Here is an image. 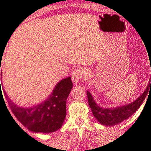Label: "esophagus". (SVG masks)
Instances as JSON below:
<instances>
[{"mask_svg": "<svg viewBox=\"0 0 151 151\" xmlns=\"http://www.w3.org/2000/svg\"><path fill=\"white\" fill-rule=\"evenodd\" d=\"M83 76V71L81 68H77L71 74V80L74 84H76L80 82V79Z\"/></svg>", "mask_w": 151, "mask_h": 151, "instance_id": "1", "label": "esophagus"}]
</instances>
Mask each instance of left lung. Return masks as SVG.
Segmentation results:
<instances>
[{
  "instance_id": "left-lung-1",
  "label": "left lung",
  "mask_w": 151,
  "mask_h": 151,
  "mask_svg": "<svg viewBox=\"0 0 151 151\" xmlns=\"http://www.w3.org/2000/svg\"><path fill=\"white\" fill-rule=\"evenodd\" d=\"M150 90H151L150 79L146 88L138 98L128 104L116 108H110V109L101 107L99 104H97V103H96L92 94L88 91H87V96H88L89 107L91 108L92 114L96 119L101 125H104L105 126H113V125H118L121 122L127 120L129 116H132L140 108Z\"/></svg>"
}]
</instances>
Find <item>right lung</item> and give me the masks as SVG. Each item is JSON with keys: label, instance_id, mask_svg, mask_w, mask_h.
I'll return each mask as SVG.
<instances>
[{"label": "right lung", "instance_id": "1", "mask_svg": "<svg viewBox=\"0 0 151 151\" xmlns=\"http://www.w3.org/2000/svg\"><path fill=\"white\" fill-rule=\"evenodd\" d=\"M72 86L71 77L65 78L56 84L47 99L30 107H21L14 104L8 96L6 98L14 116L29 131L49 134L62 127L66 117L67 99ZM0 92L1 94V86Z\"/></svg>", "mask_w": 151, "mask_h": 151}]
</instances>
